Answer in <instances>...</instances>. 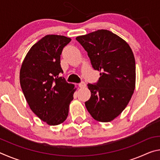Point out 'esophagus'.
<instances>
[{"instance_id":"1","label":"esophagus","mask_w":160,"mask_h":160,"mask_svg":"<svg viewBox=\"0 0 160 160\" xmlns=\"http://www.w3.org/2000/svg\"><path fill=\"white\" fill-rule=\"evenodd\" d=\"M85 86H86V84H85V82H81L80 83H79V87H80V88H85Z\"/></svg>"}]
</instances>
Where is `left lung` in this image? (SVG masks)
<instances>
[{
    "mask_svg": "<svg viewBox=\"0 0 160 160\" xmlns=\"http://www.w3.org/2000/svg\"><path fill=\"white\" fill-rule=\"evenodd\" d=\"M88 52L98 82L88 84L91 97L85 102L88 112L100 122H109L125 109L135 87V61L126 41L107 29L76 37Z\"/></svg>",
    "mask_w": 160,
    "mask_h": 160,
    "instance_id": "8db88e82",
    "label": "left lung"
}]
</instances>
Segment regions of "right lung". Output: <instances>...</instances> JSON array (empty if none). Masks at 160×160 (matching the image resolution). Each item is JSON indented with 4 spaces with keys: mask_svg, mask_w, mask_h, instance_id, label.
<instances>
[{
    "mask_svg": "<svg viewBox=\"0 0 160 160\" xmlns=\"http://www.w3.org/2000/svg\"><path fill=\"white\" fill-rule=\"evenodd\" d=\"M71 41L61 35H47L33 45L22 64L20 82L31 110L48 125L66 121L76 88L58 77L63 48Z\"/></svg>",
    "mask_w": 160,
    "mask_h": 160,
    "instance_id": "right-lung-1",
    "label": "right lung"
}]
</instances>
